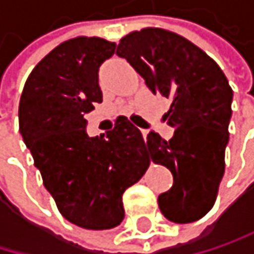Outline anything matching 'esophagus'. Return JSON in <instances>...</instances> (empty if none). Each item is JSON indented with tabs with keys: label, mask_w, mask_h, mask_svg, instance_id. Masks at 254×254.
Segmentation results:
<instances>
[{
	"label": "esophagus",
	"mask_w": 254,
	"mask_h": 254,
	"mask_svg": "<svg viewBox=\"0 0 254 254\" xmlns=\"http://www.w3.org/2000/svg\"><path fill=\"white\" fill-rule=\"evenodd\" d=\"M141 134H143V137H144V140H146V137H148L149 131H148V129H143V131H141Z\"/></svg>",
	"instance_id": "1"
}]
</instances>
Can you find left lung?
I'll use <instances>...</instances> for the list:
<instances>
[{"label": "left lung", "mask_w": 254, "mask_h": 254, "mask_svg": "<svg viewBox=\"0 0 254 254\" xmlns=\"http://www.w3.org/2000/svg\"><path fill=\"white\" fill-rule=\"evenodd\" d=\"M155 94L172 100L164 120L171 140L149 132L144 148L155 164L174 175V186L158 196L161 213L172 222L201 219L216 201L226 169V146L233 91L219 65L178 33L146 27L117 45Z\"/></svg>", "instance_id": "1"}]
</instances>
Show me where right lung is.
<instances>
[{
	"instance_id": "right-lung-1",
	"label": "right lung",
	"mask_w": 254,
	"mask_h": 254,
	"mask_svg": "<svg viewBox=\"0 0 254 254\" xmlns=\"http://www.w3.org/2000/svg\"><path fill=\"white\" fill-rule=\"evenodd\" d=\"M116 42L77 36L59 44L27 77L19 100V132L45 189L71 224L88 230L123 221V192L149 168L141 132L123 116L114 129L90 137L83 116L102 102L99 66Z\"/></svg>"
}]
</instances>
